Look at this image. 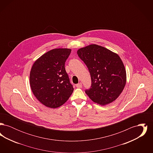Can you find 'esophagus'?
<instances>
[{"instance_id": "esophagus-1", "label": "esophagus", "mask_w": 153, "mask_h": 153, "mask_svg": "<svg viewBox=\"0 0 153 153\" xmlns=\"http://www.w3.org/2000/svg\"><path fill=\"white\" fill-rule=\"evenodd\" d=\"M76 87L78 88H81L82 87V84L80 82V83L76 84Z\"/></svg>"}]
</instances>
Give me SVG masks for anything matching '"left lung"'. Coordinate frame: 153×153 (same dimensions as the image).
Masks as SVG:
<instances>
[{
  "instance_id": "8db88e82",
  "label": "left lung",
  "mask_w": 153,
  "mask_h": 153,
  "mask_svg": "<svg viewBox=\"0 0 153 153\" xmlns=\"http://www.w3.org/2000/svg\"><path fill=\"white\" fill-rule=\"evenodd\" d=\"M77 53L87 66L91 88L85 91L96 103L104 105L115 101L126 84V71L119 55L96 44L79 49Z\"/></svg>"
}]
</instances>
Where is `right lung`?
I'll use <instances>...</instances> for the list:
<instances>
[{"mask_svg": "<svg viewBox=\"0 0 153 153\" xmlns=\"http://www.w3.org/2000/svg\"><path fill=\"white\" fill-rule=\"evenodd\" d=\"M71 49L49 51L34 62L30 73V85L34 95L44 105L56 108L63 105L73 93L65 63Z\"/></svg>", "mask_w": 153, "mask_h": 153, "instance_id": "add662e5", "label": "right lung"}]
</instances>
